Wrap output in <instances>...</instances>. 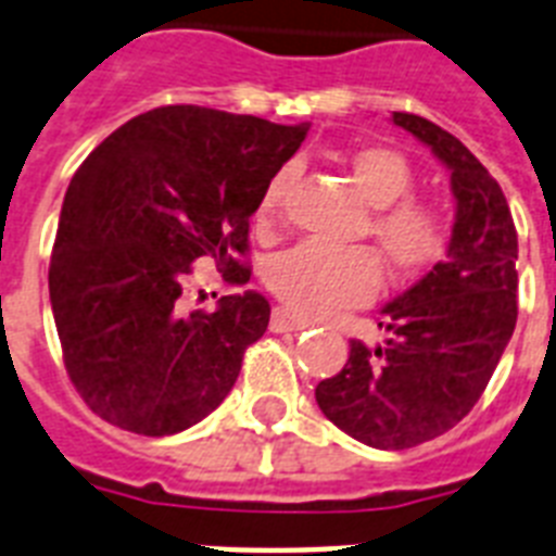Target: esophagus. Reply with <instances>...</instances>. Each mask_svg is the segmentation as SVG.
I'll list each match as a JSON object with an SVG mask.
<instances>
[{
    "mask_svg": "<svg viewBox=\"0 0 556 556\" xmlns=\"http://www.w3.org/2000/svg\"><path fill=\"white\" fill-rule=\"evenodd\" d=\"M308 319L296 317V314H291V311L286 308H277L274 314H270V331L277 333H286V331H302V328H308Z\"/></svg>",
    "mask_w": 556,
    "mask_h": 556,
    "instance_id": "34e87169",
    "label": "esophagus"
}]
</instances>
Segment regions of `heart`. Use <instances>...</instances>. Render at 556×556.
Here are the masks:
<instances>
[{"instance_id": "b5f03b06", "label": "heart", "mask_w": 556, "mask_h": 556, "mask_svg": "<svg viewBox=\"0 0 556 556\" xmlns=\"http://www.w3.org/2000/svg\"><path fill=\"white\" fill-rule=\"evenodd\" d=\"M349 176L365 205H371L368 237L396 277H408L437 263L445 248V219L437 207L403 200L414 188V170L394 148L368 146L349 156ZM288 170H279L256 205V225L270 231L277 225ZM268 286L277 300L296 314H325L371 300L380 288V263L368 248H331L302 242L279 254L268 268Z\"/></svg>"}]
</instances>
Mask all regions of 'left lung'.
Here are the masks:
<instances>
[{
    "instance_id": "obj_1",
    "label": "left lung",
    "mask_w": 556,
    "mask_h": 556,
    "mask_svg": "<svg viewBox=\"0 0 556 556\" xmlns=\"http://www.w3.org/2000/svg\"><path fill=\"white\" fill-rule=\"evenodd\" d=\"M391 119L451 170L448 251L380 311L382 345L351 340L349 363L317 386V405L354 440L403 451L457 426L489 386L517 325V228L497 179L454 134L417 114Z\"/></svg>"
}]
</instances>
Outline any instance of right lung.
I'll use <instances>...</instances> for the list:
<instances>
[{
    "label": "right lung",
    "instance_id": "right-lung-1",
    "mask_svg": "<svg viewBox=\"0 0 556 556\" xmlns=\"http://www.w3.org/2000/svg\"><path fill=\"white\" fill-rule=\"evenodd\" d=\"M308 125L200 105L128 119L67 185L48 288L67 377L93 414L146 437L197 426L268 328L263 293L191 308L200 260L242 288L248 219Z\"/></svg>",
    "mask_w": 556,
    "mask_h": 556
}]
</instances>
